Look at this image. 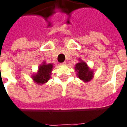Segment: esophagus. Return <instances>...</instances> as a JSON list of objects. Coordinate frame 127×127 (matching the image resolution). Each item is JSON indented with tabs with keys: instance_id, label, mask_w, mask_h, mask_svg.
I'll list each match as a JSON object with an SVG mask.
<instances>
[{
	"instance_id": "1",
	"label": "esophagus",
	"mask_w": 127,
	"mask_h": 127,
	"mask_svg": "<svg viewBox=\"0 0 127 127\" xmlns=\"http://www.w3.org/2000/svg\"><path fill=\"white\" fill-rule=\"evenodd\" d=\"M61 64L62 65V66H64V65H66V63H65V62H64V63H61Z\"/></svg>"
}]
</instances>
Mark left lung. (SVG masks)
Wrapping results in <instances>:
<instances>
[{
  "label": "left lung",
  "mask_w": 127,
  "mask_h": 127,
  "mask_svg": "<svg viewBox=\"0 0 127 127\" xmlns=\"http://www.w3.org/2000/svg\"><path fill=\"white\" fill-rule=\"evenodd\" d=\"M74 69L78 78L84 82H89L94 77L93 69H91L88 64L80 58H78V63L75 65Z\"/></svg>",
  "instance_id": "8db88e82"
}]
</instances>
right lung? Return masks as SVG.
I'll list each match as a JSON object with an SVG mask.
<instances>
[{
    "instance_id": "obj_1",
    "label": "right lung",
    "mask_w": 127,
    "mask_h": 127,
    "mask_svg": "<svg viewBox=\"0 0 127 127\" xmlns=\"http://www.w3.org/2000/svg\"><path fill=\"white\" fill-rule=\"evenodd\" d=\"M54 68L53 63H46L43 61L38 67L37 71L31 76L33 82L38 85H43L51 78L52 71Z\"/></svg>"
}]
</instances>
